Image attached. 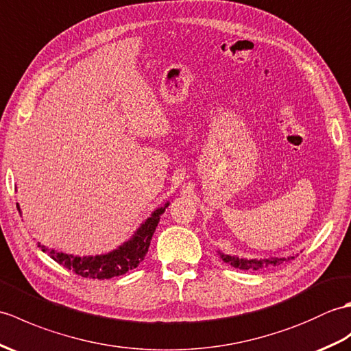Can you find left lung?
Returning a JSON list of instances; mask_svg holds the SVG:
<instances>
[{
    "instance_id": "left-lung-1",
    "label": "left lung",
    "mask_w": 351,
    "mask_h": 351,
    "mask_svg": "<svg viewBox=\"0 0 351 351\" xmlns=\"http://www.w3.org/2000/svg\"><path fill=\"white\" fill-rule=\"evenodd\" d=\"M221 258L231 264L232 267L240 269V270H260L264 267H270V266H276V264H281L284 261H290L294 256H288V258H269V260H245V258H239V256H231V255H225L219 252Z\"/></svg>"
}]
</instances>
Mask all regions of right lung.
<instances>
[{
  "mask_svg": "<svg viewBox=\"0 0 351 351\" xmlns=\"http://www.w3.org/2000/svg\"><path fill=\"white\" fill-rule=\"evenodd\" d=\"M168 206L169 202L154 210L149 219L138 228L134 237L110 254L96 256H75L64 252H56L53 249L49 251L48 247L40 243H37V246L42 247L43 252H48L53 261L72 270L77 276L90 279H110L120 276L135 269L144 260L145 254L149 252L153 232L160 221V215L165 212Z\"/></svg>",
  "mask_w": 351,
  "mask_h": 351,
  "instance_id": "add662e5",
  "label": "right lung"
}]
</instances>
